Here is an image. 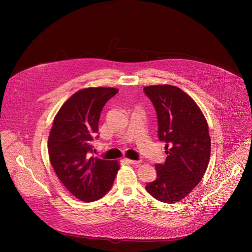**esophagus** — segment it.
I'll use <instances>...</instances> for the list:
<instances>
[{"label":"esophagus","instance_id":"34e87169","mask_svg":"<svg viewBox=\"0 0 252 252\" xmlns=\"http://www.w3.org/2000/svg\"><path fill=\"white\" fill-rule=\"evenodd\" d=\"M128 163H130V164H139L141 161L140 160H132V159H128V158H126L125 159Z\"/></svg>","mask_w":252,"mask_h":252}]
</instances>
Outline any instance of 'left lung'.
I'll use <instances>...</instances> for the list:
<instances>
[{
  "label": "left lung",
  "instance_id": "8db88e82",
  "mask_svg": "<svg viewBox=\"0 0 252 252\" xmlns=\"http://www.w3.org/2000/svg\"><path fill=\"white\" fill-rule=\"evenodd\" d=\"M157 115L158 140L165 142L166 160L156 164L157 180L147 191L156 199L174 203L201 181L210 158L208 125L194 100L180 88L155 85L144 88Z\"/></svg>",
  "mask_w": 252,
  "mask_h": 252
}]
</instances>
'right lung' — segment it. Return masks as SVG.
Masks as SVG:
<instances>
[{
	"label": "right lung",
	"mask_w": 252,
	"mask_h": 252,
	"mask_svg": "<svg viewBox=\"0 0 252 252\" xmlns=\"http://www.w3.org/2000/svg\"><path fill=\"white\" fill-rule=\"evenodd\" d=\"M115 88H87L72 94L56 115L48 140L50 161L63 186L78 199L92 202L111 189L119 164L91 157L100 112ZM98 138V137H96Z\"/></svg>",
	"instance_id": "obj_1"
}]
</instances>
